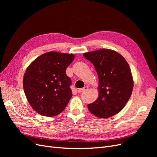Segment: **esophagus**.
<instances>
[{"instance_id": "1", "label": "esophagus", "mask_w": 157, "mask_h": 157, "mask_svg": "<svg viewBox=\"0 0 157 157\" xmlns=\"http://www.w3.org/2000/svg\"><path fill=\"white\" fill-rule=\"evenodd\" d=\"M88 86H85V87H84L83 88L78 89V90H77V92H78V93L80 94V93H82V92H84V91H86V90H88Z\"/></svg>"}]
</instances>
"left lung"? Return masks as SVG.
Instances as JSON below:
<instances>
[{"label":"left lung","mask_w":157,"mask_h":157,"mask_svg":"<svg viewBox=\"0 0 157 157\" xmlns=\"http://www.w3.org/2000/svg\"><path fill=\"white\" fill-rule=\"evenodd\" d=\"M99 78L98 99L88 105L90 113L99 118H109L119 113L129 100L133 90L129 65L118 52L101 49L84 54Z\"/></svg>","instance_id":"obj_1"}]
</instances>
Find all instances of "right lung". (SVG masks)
I'll return each instance as SVG.
<instances>
[{
  "label": "right lung",
  "mask_w": 157,
  "mask_h": 157,
  "mask_svg": "<svg viewBox=\"0 0 157 157\" xmlns=\"http://www.w3.org/2000/svg\"><path fill=\"white\" fill-rule=\"evenodd\" d=\"M75 56L49 52L41 55L27 67L23 90L31 106L40 115L54 117L65 109L72 97L71 79L65 71Z\"/></svg>",
  "instance_id": "right-lung-1"
}]
</instances>
